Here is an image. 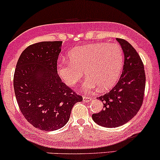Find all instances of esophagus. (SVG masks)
Masks as SVG:
<instances>
[{"instance_id": "esophagus-1", "label": "esophagus", "mask_w": 160, "mask_h": 160, "mask_svg": "<svg viewBox=\"0 0 160 160\" xmlns=\"http://www.w3.org/2000/svg\"><path fill=\"white\" fill-rule=\"evenodd\" d=\"M93 98H91V97H88V96H84L83 97V101L85 102H89L92 100Z\"/></svg>"}]
</instances>
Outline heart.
I'll list each match as a JSON object with an SVG mask.
<instances>
[{
  "label": "heart",
  "mask_w": 160,
  "mask_h": 160,
  "mask_svg": "<svg viewBox=\"0 0 160 160\" xmlns=\"http://www.w3.org/2000/svg\"><path fill=\"white\" fill-rule=\"evenodd\" d=\"M68 61H59L57 74L66 85L73 87L83 77L88 78L82 85L85 91L98 87L106 91L116 83L121 74L124 53L118 44L96 43L78 47L67 55Z\"/></svg>",
  "instance_id": "b5f03b06"
}]
</instances>
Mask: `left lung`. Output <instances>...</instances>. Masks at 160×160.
Wrapping results in <instances>:
<instances>
[{"instance_id":"1","label":"left lung","mask_w":160,"mask_h":160,"mask_svg":"<svg viewBox=\"0 0 160 160\" xmlns=\"http://www.w3.org/2000/svg\"><path fill=\"white\" fill-rule=\"evenodd\" d=\"M116 41L125 57L122 73L113 88L99 97L104 109L92 115L95 122L106 128H116L130 121L141 108L144 95L146 76L141 57L128 41Z\"/></svg>"}]
</instances>
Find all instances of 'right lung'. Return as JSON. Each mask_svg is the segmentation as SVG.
Segmentation results:
<instances>
[{
	"label": "right lung",
	"mask_w": 160,
	"mask_h": 160,
	"mask_svg": "<svg viewBox=\"0 0 160 160\" xmlns=\"http://www.w3.org/2000/svg\"><path fill=\"white\" fill-rule=\"evenodd\" d=\"M62 41H42L26 48L18 60L13 87L18 105L27 121L51 132L69 121L73 106L82 101L57 72Z\"/></svg>",
	"instance_id": "1"
}]
</instances>
